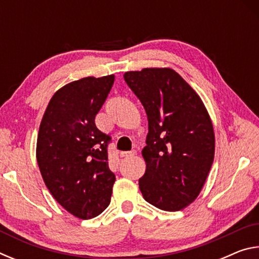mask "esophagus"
Instances as JSON below:
<instances>
[{
	"label": "esophagus",
	"instance_id": "esophagus-1",
	"mask_svg": "<svg viewBox=\"0 0 259 259\" xmlns=\"http://www.w3.org/2000/svg\"><path fill=\"white\" fill-rule=\"evenodd\" d=\"M136 154V151H128V152H121V156L122 157H130L134 156Z\"/></svg>",
	"mask_w": 259,
	"mask_h": 259
}]
</instances>
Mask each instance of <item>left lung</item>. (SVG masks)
Here are the masks:
<instances>
[{
  "instance_id": "left-lung-1",
  "label": "left lung",
  "mask_w": 259,
  "mask_h": 259,
  "mask_svg": "<svg viewBox=\"0 0 259 259\" xmlns=\"http://www.w3.org/2000/svg\"><path fill=\"white\" fill-rule=\"evenodd\" d=\"M123 77L148 120L140 191L154 207L178 211L198 198L212 165L211 120L198 94L171 68H144Z\"/></svg>"
}]
</instances>
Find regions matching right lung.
Listing matches in <instances>:
<instances>
[{
	"label": "right lung",
	"mask_w": 259,
	"mask_h": 259,
	"mask_svg": "<svg viewBox=\"0 0 259 259\" xmlns=\"http://www.w3.org/2000/svg\"><path fill=\"white\" fill-rule=\"evenodd\" d=\"M113 83L114 75L68 83L51 98L38 130L36 157L43 181L57 202L81 219L98 216L111 202L112 138L96 126L95 117Z\"/></svg>",
	"instance_id": "1"
}]
</instances>
